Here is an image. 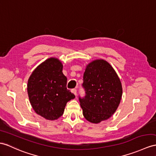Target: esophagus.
Here are the masks:
<instances>
[{
  "mask_svg": "<svg viewBox=\"0 0 156 156\" xmlns=\"http://www.w3.org/2000/svg\"><path fill=\"white\" fill-rule=\"evenodd\" d=\"M71 91H72V93H73L75 96H77V89H73L71 90Z\"/></svg>",
  "mask_w": 156,
  "mask_h": 156,
  "instance_id": "obj_1",
  "label": "esophagus"
}]
</instances>
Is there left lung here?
I'll return each mask as SVG.
<instances>
[{
	"mask_svg": "<svg viewBox=\"0 0 156 156\" xmlns=\"http://www.w3.org/2000/svg\"><path fill=\"white\" fill-rule=\"evenodd\" d=\"M83 97L79 96L83 116L93 123L109 119L119 107L122 94L120 79L105 60H95L87 66L83 75Z\"/></svg>",
	"mask_w": 156,
	"mask_h": 156,
	"instance_id": "obj_1",
	"label": "left lung"
}]
</instances>
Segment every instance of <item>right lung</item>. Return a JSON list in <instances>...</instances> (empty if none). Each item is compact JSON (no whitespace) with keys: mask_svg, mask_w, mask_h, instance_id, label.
Instances as JSON below:
<instances>
[{"mask_svg":"<svg viewBox=\"0 0 156 156\" xmlns=\"http://www.w3.org/2000/svg\"><path fill=\"white\" fill-rule=\"evenodd\" d=\"M58 59L49 58L37 67L28 81L30 102L35 112L45 119L62 116L67 102L75 97L67 89V77Z\"/></svg>","mask_w":156,"mask_h":156,"instance_id":"add662e5","label":"right lung"}]
</instances>
